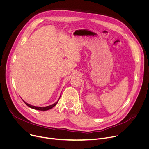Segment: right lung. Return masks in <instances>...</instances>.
<instances>
[{
    "label": "right lung",
    "instance_id": "1",
    "mask_svg": "<svg viewBox=\"0 0 149 149\" xmlns=\"http://www.w3.org/2000/svg\"><path fill=\"white\" fill-rule=\"evenodd\" d=\"M60 97H61V95H60ZM60 98H59V99H60ZM59 99L58 100V101H57L56 103H55L54 104H52V105H50V106H46V107H38V106H32V105H31V104H29L26 103L24 100H23V102H24L28 107H31V108H32V109H36V110H38V111H48V110H49V109H52V107H54L55 106H56V105L57 104V103L58 102Z\"/></svg>",
    "mask_w": 149,
    "mask_h": 149
}]
</instances>
